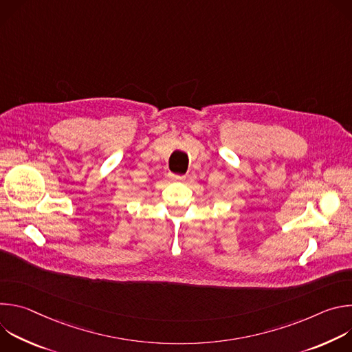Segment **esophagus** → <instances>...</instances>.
I'll use <instances>...</instances> for the list:
<instances>
[{
  "mask_svg": "<svg viewBox=\"0 0 352 352\" xmlns=\"http://www.w3.org/2000/svg\"><path fill=\"white\" fill-rule=\"evenodd\" d=\"M171 179L173 181H185V177L184 175H174V174H171Z\"/></svg>",
  "mask_w": 352,
  "mask_h": 352,
  "instance_id": "1",
  "label": "esophagus"
}]
</instances>
